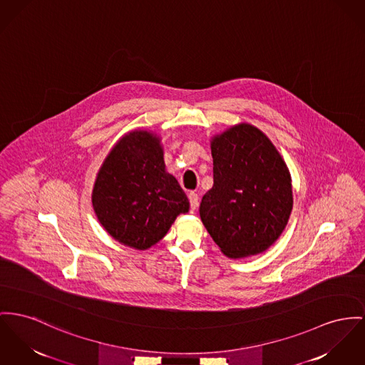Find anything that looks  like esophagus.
<instances>
[{
    "label": "esophagus",
    "instance_id": "1",
    "mask_svg": "<svg viewBox=\"0 0 365 365\" xmlns=\"http://www.w3.org/2000/svg\"><path fill=\"white\" fill-rule=\"evenodd\" d=\"M188 199H190V206H191V209L195 210V209L197 207V203H199V196H197V194H195V192H190V194H188Z\"/></svg>",
    "mask_w": 365,
    "mask_h": 365
}]
</instances>
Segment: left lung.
<instances>
[{"instance_id": "1", "label": "left lung", "mask_w": 365, "mask_h": 365, "mask_svg": "<svg viewBox=\"0 0 365 365\" xmlns=\"http://www.w3.org/2000/svg\"><path fill=\"white\" fill-rule=\"evenodd\" d=\"M213 187L199 215L221 252L232 259L267 250L291 215V175L267 137L250 124L212 141Z\"/></svg>"}]
</instances>
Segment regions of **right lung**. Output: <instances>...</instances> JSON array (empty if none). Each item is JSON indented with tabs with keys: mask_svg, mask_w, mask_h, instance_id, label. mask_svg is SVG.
<instances>
[{
	"mask_svg": "<svg viewBox=\"0 0 365 365\" xmlns=\"http://www.w3.org/2000/svg\"><path fill=\"white\" fill-rule=\"evenodd\" d=\"M99 222L119 242L145 250L159 242L190 202L165 170L158 137L133 131L106 156L93 191Z\"/></svg>",
	"mask_w": 365,
	"mask_h": 365,
	"instance_id": "obj_1",
	"label": "right lung"
}]
</instances>
